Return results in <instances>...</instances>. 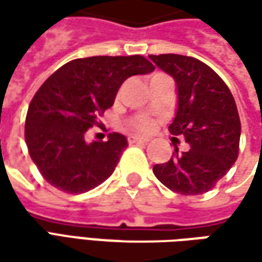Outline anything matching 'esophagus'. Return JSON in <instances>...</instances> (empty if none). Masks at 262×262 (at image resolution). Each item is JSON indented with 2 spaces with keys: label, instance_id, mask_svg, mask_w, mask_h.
Masks as SVG:
<instances>
[{
  "label": "esophagus",
  "instance_id": "esophagus-1",
  "mask_svg": "<svg viewBox=\"0 0 262 262\" xmlns=\"http://www.w3.org/2000/svg\"><path fill=\"white\" fill-rule=\"evenodd\" d=\"M128 143H129V144H147L148 140H147V138H141V137L131 136L128 137Z\"/></svg>",
  "mask_w": 262,
  "mask_h": 262
}]
</instances>
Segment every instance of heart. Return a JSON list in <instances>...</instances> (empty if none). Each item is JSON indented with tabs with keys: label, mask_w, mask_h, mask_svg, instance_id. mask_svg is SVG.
<instances>
[{
	"label": "heart",
	"mask_w": 262,
	"mask_h": 262,
	"mask_svg": "<svg viewBox=\"0 0 262 262\" xmlns=\"http://www.w3.org/2000/svg\"><path fill=\"white\" fill-rule=\"evenodd\" d=\"M153 126H155V121L150 118H146V116L138 118L131 124V128L136 131H140V133H150L153 129Z\"/></svg>",
	"instance_id": "b5f03b06"
}]
</instances>
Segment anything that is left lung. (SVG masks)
I'll list each match as a JSON object with an SVG mask.
<instances>
[{
  "label": "left lung",
  "mask_w": 262,
  "mask_h": 262,
  "mask_svg": "<svg viewBox=\"0 0 262 262\" xmlns=\"http://www.w3.org/2000/svg\"><path fill=\"white\" fill-rule=\"evenodd\" d=\"M176 81L178 109L169 131L184 136L189 150L166 163L155 165L156 178L170 191L200 195L214 188L236 162L241 119L226 83L210 67L192 56H148Z\"/></svg>",
  "instance_id": "left-lung-1"
}]
</instances>
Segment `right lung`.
<instances>
[{"label":"right lung","instance_id":"1","mask_svg":"<svg viewBox=\"0 0 262 262\" xmlns=\"http://www.w3.org/2000/svg\"><path fill=\"white\" fill-rule=\"evenodd\" d=\"M155 66L141 55L78 58L58 68L33 96L26 115L29 155L46 182L68 194H81L114 173L128 141L86 143L87 129L114 105L128 77L148 74Z\"/></svg>","mask_w":262,"mask_h":262}]
</instances>
